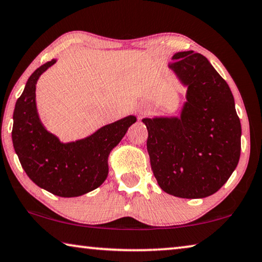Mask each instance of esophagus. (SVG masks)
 <instances>
[{"label":"esophagus","mask_w":262,"mask_h":262,"mask_svg":"<svg viewBox=\"0 0 262 262\" xmlns=\"http://www.w3.org/2000/svg\"><path fill=\"white\" fill-rule=\"evenodd\" d=\"M146 112H147V110H146V107H143V108H142V110H140V114H141V115L146 114Z\"/></svg>","instance_id":"obj_1"}]
</instances>
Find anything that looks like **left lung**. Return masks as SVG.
Here are the masks:
<instances>
[{"label":"left lung","instance_id":"8db88e82","mask_svg":"<svg viewBox=\"0 0 262 262\" xmlns=\"http://www.w3.org/2000/svg\"><path fill=\"white\" fill-rule=\"evenodd\" d=\"M171 60L169 69L186 87V101L180 116L142 119L151 170L164 192L204 198L238 165L242 124L230 87L204 56L183 51Z\"/></svg>","mask_w":262,"mask_h":262}]
</instances>
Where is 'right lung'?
I'll return each instance as SVG.
<instances>
[{
	"label": "right lung",
	"instance_id": "1",
	"mask_svg": "<svg viewBox=\"0 0 262 262\" xmlns=\"http://www.w3.org/2000/svg\"><path fill=\"white\" fill-rule=\"evenodd\" d=\"M56 61L41 65L28 79L15 105L12 144L20 165L36 185L59 197H78L105 182L110 154L136 122V116L106 124L85 139L61 142L41 123L36 105L37 81Z\"/></svg>",
	"mask_w": 262,
	"mask_h": 262
}]
</instances>
